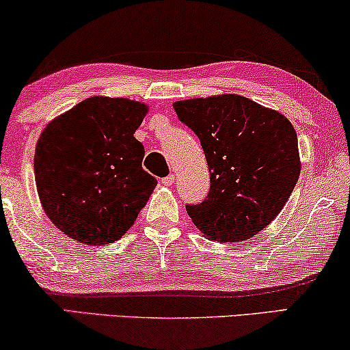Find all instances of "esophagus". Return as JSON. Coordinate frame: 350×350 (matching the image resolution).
Masks as SVG:
<instances>
[{
  "label": "esophagus",
  "instance_id": "1",
  "mask_svg": "<svg viewBox=\"0 0 350 350\" xmlns=\"http://www.w3.org/2000/svg\"><path fill=\"white\" fill-rule=\"evenodd\" d=\"M175 181V175H167V176H164V178L161 180V183L164 185V186H170L172 183H174Z\"/></svg>",
  "mask_w": 350,
  "mask_h": 350
}]
</instances>
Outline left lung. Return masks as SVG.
<instances>
[{
    "mask_svg": "<svg viewBox=\"0 0 350 350\" xmlns=\"http://www.w3.org/2000/svg\"><path fill=\"white\" fill-rule=\"evenodd\" d=\"M174 109L198 135L211 172L207 198L186 206L193 224L212 241L252 238L280 214L301 174L291 122L239 94L185 99Z\"/></svg>",
    "mask_w": 350,
    "mask_h": 350,
    "instance_id": "8db88e82",
    "label": "left lung"
}]
</instances>
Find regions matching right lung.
<instances>
[{"label":"right lung","instance_id":"1","mask_svg":"<svg viewBox=\"0 0 350 350\" xmlns=\"http://www.w3.org/2000/svg\"><path fill=\"white\" fill-rule=\"evenodd\" d=\"M148 106L92 96L49 122L33 169L44 214L62 233L99 246L120 239L146 206L157 180L143 170L133 133Z\"/></svg>","mask_w":350,"mask_h":350}]
</instances>
